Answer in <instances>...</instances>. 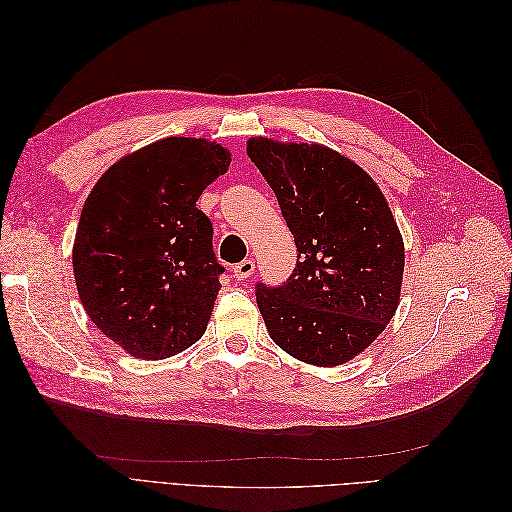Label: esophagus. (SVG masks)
Returning a JSON list of instances; mask_svg holds the SVG:
<instances>
[{
    "label": "esophagus",
    "instance_id": "34e87169",
    "mask_svg": "<svg viewBox=\"0 0 512 512\" xmlns=\"http://www.w3.org/2000/svg\"><path fill=\"white\" fill-rule=\"evenodd\" d=\"M256 269V262L254 260H243L239 262V265H235V269H232V273H235L237 280H247Z\"/></svg>",
    "mask_w": 512,
    "mask_h": 512
}]
</instances>
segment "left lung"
<instances>
[{
    "label": "left lung",
    "instance_id": "obj_1",
    "mask_svg": "<svg viewBox=\"0 0 512 512\" xmlns=\"http://www.w3.org/2000/svg\"><path fill=\"white\" fill-rule=\"evenodd\" d=\"M297 245L284 286H258L273 342L316 367L352 361L386 329L404 282V239L378 183L318 143L247 141Z\"/></svg>",
    "mask_w": 512,
    "mask_h": 512
}]
</instances>
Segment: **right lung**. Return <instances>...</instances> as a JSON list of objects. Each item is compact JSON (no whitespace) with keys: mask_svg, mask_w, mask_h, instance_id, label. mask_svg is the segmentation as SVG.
I'll use <instances>...</instances> for the list:
<instances>
[{"mask_svg":"<svg viewBox=\"0 0 512 512\" xmlns=\"http://www.w3.org/2000/svg\"><path fill=\"white\" fill-rule=\"evenodd\" d=\"M230 160L215 141L168 136L117 160L85 200L76 290L91 322L136 359H168L207 331L224 267L196 200Z\"/></svg>","mask_w":512,"mask_h":512,"instance_id":"1","label":"right lung"}]
</instances>
